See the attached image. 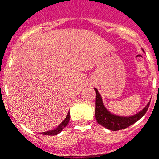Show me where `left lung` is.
Returning a JSON list of instances; mask_svg holds the SVG:
<instances>
[{"mask_svg": "<svg viewBox=\"0 0 159 159\" xmlns=\"http://www.w3.org/2000/svg\"><path fill=\"white\" fill-rule=\"evenodd\" d=\"M95 91H96V111H95L96 120L99 125L111 130L116 131V130L124 129L135 124L146 113L150 105V102H149L142 111L130 116H117L115 114H112L111 111H109L105 108L101 95L99 94L98 90L96 88H95Z\"/></svg>", "mask_w": 159, "mask_h": 159, "instance_id": "8db88e82", "label": "left lung"}]
</instances>
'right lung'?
Segmentation results:
<instances>
[{
  "label": "right lung",
  "mask_w": 159,
  "mask_h": 159,
  "mask_svg": "<svg viewBox=\"0 0 159 159\" xmlns=\"http://www.w3.org/2000/svg\"><path fill=\"white\" fill-rule=\"evenodd\" d=\"M70 119V111H69V112H68V115H67V116L65 117V119L62 121L56 129L48 130V131H46V132H42L41 134H43V135H48V136H56L57 134L60 133L61 130L65 128L66 126H67V125L69 124Z\"/></svg>",
  "instance_id": "right-lung-1"
}]
</instances>
